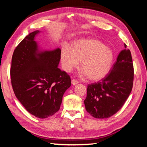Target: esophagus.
Wrapping results in <instances>:
<instances>
[{"label":"esophagus","instance_id":"esophagus-1","mask_svg":"<svg viewBox=\"0 0 147 147\" xmlns=\"http://www.w3.org/2000/svg\"><path fill=\"white\" fill-rule=\"evenodd\" d=\"M71 84H72V85H76V84H78V82L77 81V80H74V79H73L71 80Z\"/></svg>","mask_w":147,"mask_h":147}]
</instances>
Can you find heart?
Listing matches in <instances>:
<instances>
[{
    "mask_svg": "<svg viewBox=\"0 0 147 147\" xmlns=\"http://www.w3.org/2000/svg\"><path fill=\"white\" fill-rule=\"evenodd\" d=\"M61 66L69 73L78 67L81 61L82 76H88L92 81H98L108 74L113 61V53L100 41L82 38L73 42L71 49L63 47L61 51Z\"/></svg>",
    "mask_w": 147,
    "mask_h": 147,
    "instance_id": "b5f03b06",
    "label": "heart"
}]
</instances>
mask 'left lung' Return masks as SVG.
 <instances>
[{
    "mask_svg": "<svg viewBox=\"0 0 147 147\" xmlns=\"http://www.w3.org/2000/svg\"><path fill=\"white\" fill-rule=\"evenodd\" d=\"M124 47L126 45L124 44ZM134 67L131 53L124 49L111 72L97 83L89 84L84 101L86 109L96 119L110 117L120 109L132 89Z\"/></svg>",
    "mask_w": 147,
    "mask_h": 147,
    "instance_id": "left-lung-1",
    "label": "left lung"
}]
</instances>
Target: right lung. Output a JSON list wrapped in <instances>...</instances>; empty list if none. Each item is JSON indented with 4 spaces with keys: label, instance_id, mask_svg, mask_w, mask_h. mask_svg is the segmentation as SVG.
Masks as SVG:
<instances>
[{
    "label": "right lung",
    "instance_id": "1",
    "mask_svg": "<svg viewBox=\"0 0 147 147\" xmlns=\"http://www.w3.org/2000/svg\"><path fill=\"white\" fill-rule=\"evenodd\" d=\"M40 31L28 34L13 52L10 76L17 98L32 115L39 119L58 111L70 76L58 68L61 49H39L35 38Z\"/></svg>",
    "mask_w": 147,
    "mask_h": 147
}]
</instances>
